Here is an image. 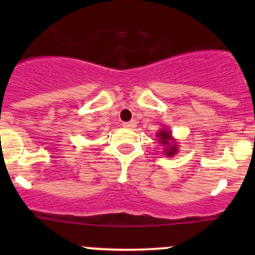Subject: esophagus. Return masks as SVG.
Returning <instances> with one entry per match:
<instances>
[{
    "label": "esophagus",
    "mask_w": 255,
    "mask_h": 255,
    "mask_svg": "<svg viewBox=\"0 0 255 255\" xmlns=\"http://www.w3.org/2000/svg\"><path fill=\"white\" fill-rule=\"evenodd\" d=\"M135 126H137V122H135V121H129V122L123 123V127L128 128V129H133V128H135Z\"/></svg>",
    "instance_id": "esophagus-1"
}]
</instances>
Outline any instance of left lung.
<instances>
[{"instance_id": "8db88e82", "label": "left lung", "mask_w": 255, "mask_h": 255, "mask_svg": "<svg viewBox=\"0 0 255 255\" xmlns=\"http://www.w3.org/2000/svg\"><path fill=\"white\" fill-rule=\"evenodd\" d=\"M158 137L159 139H160V143H163V145H166V149H165L166 155H170V156L174 155V154L177 151V146L176 144L169 142V140H171L170 132H168V130H160Z\"/></svg>"}]
</instances>
